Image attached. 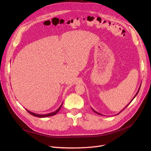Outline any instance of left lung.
Listing matches in <instances>:
<instances>
[{"mask_svg": "<svg viewBox=\"0 0 151 151\" xmlns=\"http://www.w3.org/2000/svg\"><path fill=\"white\" fill-rule=\"evenodd\" d=\"M140 88H141V86H139V89H138V91H137V93H136V94H135V96H134V97H133V99H132V100H133V99H134V97H136V96H137V94H138V92H139V89H140ZM132 101H130V102H132ZM130 103H129V104H130ZM129 104H128V105H127V106H125V108H126V107H127V106H128V105H129ZM124 109H122V110H124ZM92 110H93V111H94V112H95V113H97V114H100V115H101V114H100V113H97V111H94V110H93V109H92ZM121 112H120V113H121Z\"/></svg>", "mask_w": 151, "mask_h": 151, "instance_id": "left-lung-1", "label": "left lung"}]
</instances>
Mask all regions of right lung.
Masks as SVG:
<instances>
[{"label":"right lung","mask_w":151,"mask_h":151,"mask_svg":"<svg viewBox=\"0 0 151 151\" xmlns=\"http://www.w3.org/2000/svg\"><path fill=\"white\" fill-rule=\"evenodd\" d=\"M62 105H62L60 106V107H59V108L56 111H54V112H53V113H49V114H36V113H34L31 112V111H29V110H27V109H26V110H27V111L29 114H30L31 115H32V116H34L39 117H46L52 116L55 115V114H57V113L59 111V110L60 109V108H61Z\"/></svg>","instance_id":"add662e5"}]
</instances>
